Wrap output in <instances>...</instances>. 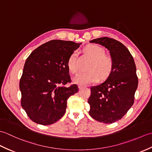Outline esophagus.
<instances>
[{
	"instance_id": "esophagus-1",
	"label": "esophagus",
	"mask_w": 152,
	"mask_h": 152,
	"mask_svg": "<svg viewBox=\"0 0 152 152\" xmlns=\"http://www.w3.org/2000/svg\"><path fill=\"white\" fill-rule=\"evenodd\" d=\"M78 88H79V89H83V88H85V86H79Z\"/></svg>"
}]
</instances>
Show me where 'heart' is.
Returning <instances> with one entry per match:
<instances>
[{
    "label": "heart",
    "mask_w": 152,
    "mask_h": 152,
    "mask_svg": "<svg viewBox=\"0 0 152 152\" xmlns=\"http://www.w3.org/2000/svg\"><path fill=\"white\" fill-rule=\"evenodd\" d=\"M83 51L92 58L89 69L87 72L78 73L73 78L74 83L80 86H86L97 82L100 77L102 79L108 78L114 67V61L111 56L104 54V50L95 44H88ZM67 66L70 72L75 74L78 71L76 64V53H71L67 61Z\"/></svg>",
    "instance_id": "b5f03b06"
}]
</instances>
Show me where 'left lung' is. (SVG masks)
Here are the masks:
<instances>
[{
    "mask_svg": "<svg viewBox=\"0 0 152 152\" xmlns=\"http://www.w3.org/2000/svg\"><path fill=\"white\" fill-rule=\"evenodd\" d=\"M90 42L107 48L114 67L104 82L91 87L89 113L96 121L112 124L124 117L133 104L138 87L136 65L129 51L120 42L102 37Z\"/></svg>",
    "mask_w": 152,
    "mask_h": 152,
    "instance_id": "obj_1",
    "label": "left lung"
}]
</instances>
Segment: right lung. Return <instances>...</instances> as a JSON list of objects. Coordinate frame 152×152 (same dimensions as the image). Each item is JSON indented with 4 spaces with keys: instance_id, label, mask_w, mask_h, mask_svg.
Listing matches in <instances>:
<instances>
[{
    "instance_id": "right-lung-1",
    "label": "right lung",
    "mask_w": 152,
    "mask_h": 152,
    "mask_svg": "<svg viewBox=\"0 0 152 152\" xmlns=\"http://www.w3.org/2000/svg\"><path fill=\"white\" fill-rule=\"evenodd\" d=\"M81 43L53 40L35 49L28 57L19 82L21 104L32 121L48 125L61 118L69 96L78 91L70 82L67 61Z\"/></svg>"
}]
</instances>
